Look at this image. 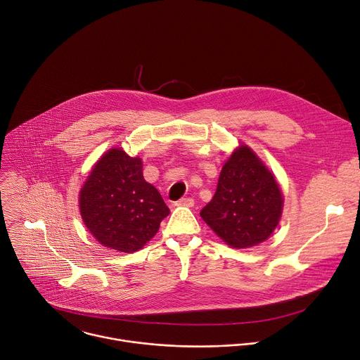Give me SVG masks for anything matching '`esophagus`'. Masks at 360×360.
Masks as SVG:
<instances>
[{"label": "esophagus", "instance_id": "1", "mask_svg": "<svg viewBox=\"0 0 360 360\" xmlns=\"http://www.w3.org/2000/svg\"><path fill=\"white\" fill-rule=\"evenodd\" d=\"M177 206H184V207H193L194 206V200L191 197H183L176 203Z\"/></svg>", "mask_w": 360, "mask_h": 360}]
</instances>
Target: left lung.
Instances as JSON below:
<instances>
[{
  "label": "left lung",
  "mask_w": 360,
  "mask_h": 360,
  "mask_svg": "<svg viewBox=\"0 0 360 360\" xmlns=\"http://www.w3.org/2000/svg\"><path fill=\"white\" fill-rule=\"evenodd\" d=\"M282 207V191L273 174L242 146L223 166L216 193L200 216L229 246L246 249L273 233Z\"/></svg>",
  "instance_id": "8db88e82"
}]
</instances>
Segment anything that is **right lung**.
Returning <instances> with one entry per match:
<instances>
[{
	"label": "right lung",
	"instance_id": "add662e5",
	"mask_svg": "<svg viewBox=\"0 0 360 360\" xmlns=\"http://www.w3.org/2000/svg\"><path fill=\"white\" fill-rule=\"evenodd\" d=\"M79 212L101 245L123 253L141 249L170 213L144 180L141 160L120 148L107 151L94 166L79 191Z\"/></svg>",
	"mask_w": 360,
	"mask_h": 360
}]
</instances>
